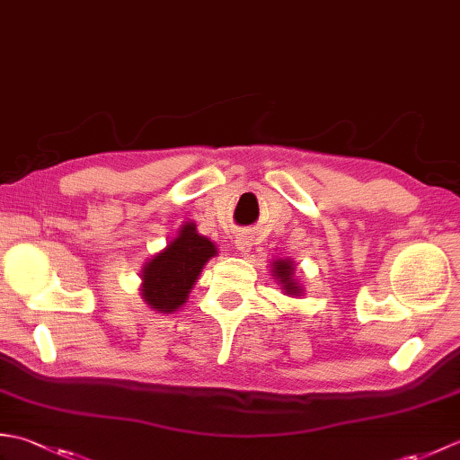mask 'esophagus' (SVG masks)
Here are the masks:
<instances>
[{"label":"esophagus","instance_id":"1","mask_svg":"<svg viewBox=\"0 0 460 460\" xmlns=\"http://www.w3.org/2000/svg\"><path fill=\"white\" fill-rule=\"evenodd\" d=\"M252 247V239L247 233H241V235L235 237V249L241 252V255H249V251Z\"/></svg>","mask_w":460,"mask_h":460}]
</instances>
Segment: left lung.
<instances>
[{"mask_svg": "<svg viewBox=\"0 0 460 460\" xmlns=\"http://www.w3.org/2000/svg\"><path fill=\"white\" fill-rule=\"evenodd\" d=\"M270 267H272L270 269L272 277L279 280V285L287 292V295H296V296L302 295V287L295 279H292V275H295V265H292L290 259H279L272 262Z\"/></svg>", "mask_w": 460, "mask_h": 460, "instance_id": "obj_1", "label": "left lung"}]
</instances>
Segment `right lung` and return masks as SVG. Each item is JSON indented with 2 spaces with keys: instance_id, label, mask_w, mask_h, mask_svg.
I'll return each mask as SVG.
<instances>
[{
  "instance_id": "obj_1",
  "label": "right lung",
  "mask_w": 460,
  "mask_h": 460,
  "mask_svg": "<svg viewBox=\"0 0 460 460\" xmlns=\"http://www.w3.org/2000/svg\"><path fill=\"white\" fill-rule=\"evenodd\" d=\"M217 255L213 243L185 223L178 237L142 269V298L150 308L172 314L188 300L205 262Z\"/></svg>"
}]
</instances>
